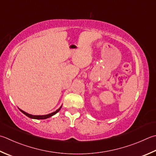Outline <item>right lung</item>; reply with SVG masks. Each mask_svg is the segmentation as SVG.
<instances>
[{"label":"right lung","mask_w":156,"mask_h":156,"mask_svg":"<svg viewBox=\"0 0 156 156\" xmlns=\"http://www.w3.org/2000/svg\"><path fill=\"white\" fill-rule=\"evenodd\" d=\"M61 107H60L59 108H58V110L55 111V112H53V113H49V114H48V115H32L28 114V113H27L24 112V111L21 110V109H20V111H21V112H22L23 114L26 115V116H28V117H30V118H32V119H47V118H49V117H50L54 115H55V113H57L58 112V111H59L60 110Z\"/></svg>","instance_id":"add662e5"}]
</instances>
